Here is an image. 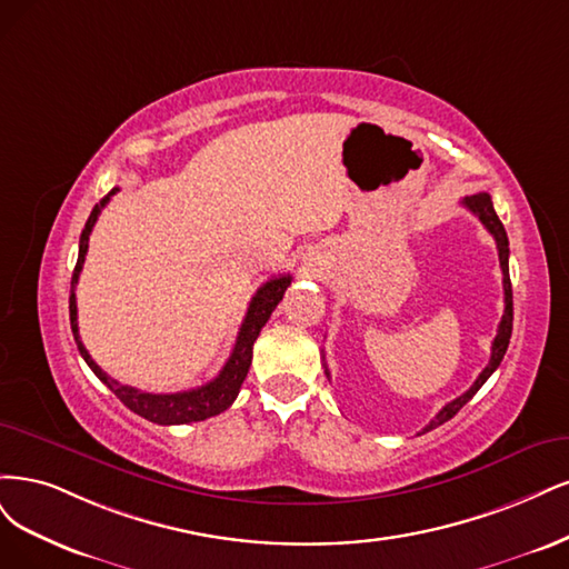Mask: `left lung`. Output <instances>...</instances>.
<instances>
[{
	"instance_id": "obj_1",
	"label": "left lung",
	"mask_w": 569,
	"mask_h": 569,
	"mask_svg": "<svg viewBox=\"0 0 569 569\" xmlns=\"http://www.w3.org/2000/svg\"><path fill=\"white\" fill-rule=\"evenodd\" d=\"M461 203L480 219V222L487 227V231L493 236V241H497V250H499V262H501V271H503V300H506V309H503V317H501V323H499V331H497V338H493L491 342V357H489V363L485 366V371L478 376V380L472 382V388L468 392H463L461 397H456L453 401H449V405L439 411L430 423L423 428V432L437 428L447 423L449 418H453L458 411H461L468 401L475 397V392H478L482 385L487 382V378L499 369V363L508 350V342H510V333H512V288H510V273H508V236H506V229L501 224V219L497 214V210H493V203H491V196L489 193H475V196H466ZM326 376H328V369H326Z\"/></svg>"
}]
</instances>
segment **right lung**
I'll use <instances>...</instances> for the list:
<instances>
[{
	"label": "right lung",
	"instance_id": "obj_1",
	"mask_svg": "<svg viewBox=\"0 0 569 569\" xmlns=\"http://www.w3.org/2000/svg\"><path fill=\"white\" fill-rule=\"evenodd\" d=\"M116 193H118V189H113L111 193L99 200L94 210H91L87 224L82 229V236H80V254H78V264H76V271H72V281H70V328H72V336H76L78 350H80L82 359L87 361L89 369L94 371V376L106 385V388L111 390L127 409L139 413L146 420H151V423L181 426V423H196V420H206L210 416L222 413L233 405V399L238 397V390H241V385L250 369V361H252V345H254V340H258L262 326L269 321L271 311L277 309V305L283 300V292L290 286L292 277L290 273L288 277H273L262 288H258L254 298L250 300L248 315L241 323V331H238L233 352L227 359L224 369L219 371V376L214 380L200 385V388H193V390L170 392V395L141 392L137 388H130V385H120L106 371H101L97 361L91 359L89 352L84 350V345L80 340V331H78V302H76V286H78L80 271L84 264V254L89 248V233H91V229H94L101 210Z\"/></svg>",
	"mask_w": 569,
	"mask_h": 569
}]
</instances>
